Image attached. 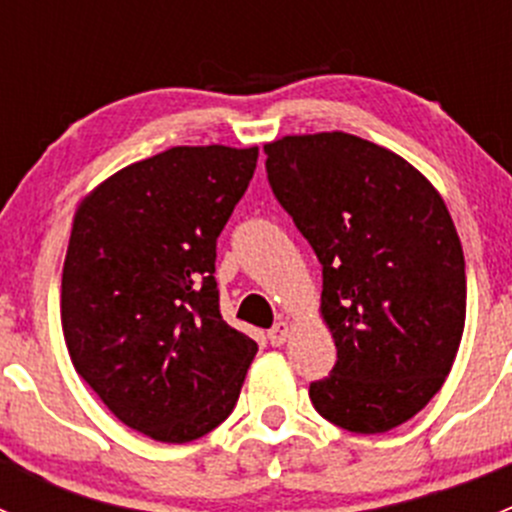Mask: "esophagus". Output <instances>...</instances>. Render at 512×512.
Returning a JSON list of instances; mask_svg holds the SVG:
<instances>
[{"instance_id": "34e87169", "label": "esophagus", "mask_w": 512, "mask_h": 512, "mask_svg": "<svg viewBox=\"0 0 512 512\" xmlns=\"http://www.w3.org/2000/svg\"><path fill=\"white\" fill-rule=\"evenodd\" d=\"M287 337H289V324L287 322H277L275 327L267 332V339H270L272 347H282V344L287 342Z\"/></svg>"}]
</instances>
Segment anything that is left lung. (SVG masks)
<instances>
[{"instance_id":"8db88e82","label":"left lung","mask_w":512,"mask_h":512,"mask_svg":"<svg viewBox=\"0 0 512 512\" xmlns=\"http://www.w3.org/2000/svg\"><path fill=\"white\" fill-rule=\"evenodd\" d=\"M267 180L322 265L337 344L309 399L334 426L384 433L446 381L466 324V260L438 190L352 133L267 143Z\"/></svg>"}]
</instances>
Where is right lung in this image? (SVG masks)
<instances>
[{"label": "right lung", "mask_w": 512, "mask_h": 512, "mask_svg": "<svg viewBox=\"0 0 512 512\" xmlns=\"http://www.w3.org/2000/svg\"><path fill=\"white\" fill-rule=\"evenodd\" d=\"M257 148L178 146L81 200L61 277L74 369L126 426L188 443L232 414L257 344L220 314L215 247Z\"/></svg>", "instance_id": "add662e5"}]
</instances>
